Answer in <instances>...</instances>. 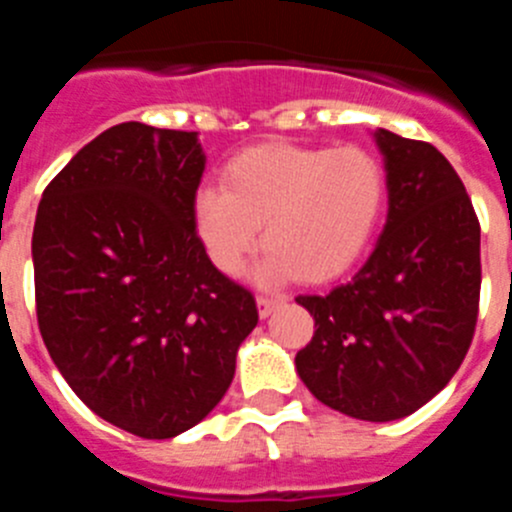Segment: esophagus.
<instances>
[{
	"label": "esophagus",
	"mask_w": 512,
	"mask_h": 512,
	"mask_svg": "<svg viewBox=\"0 0 512 512\" xmlns=\"http://www.w3.org/2000/svg\"><path fill=\"white\" fill-rule=\"evenodd\" d=\"M256 305H259L261 318H269L271 312L284 305V297H264V295H261L259 300H256Z\"/></svg>",
	"instance_id": "34e87169"
}]
</instances>
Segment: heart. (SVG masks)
<instances>
[{
  "instance_id": "obj_1",
  "label": "heart",
  "mask_w": 512,
  "mask_h": 512,
  "mask_svg": "<svg viewBox=\"0 0 512 512\" xmlns=\"http://www.w3.org/2000/svg\"><path fill=\"white\" fill-rule=\"evenodd\" d=\"M223 189L194 194V230L217 271L235 277L261 243L256 279L328 282L361 259L379 228L387 179L364 148L266 143L235 156Z\"/></svg>"
}]
</instances>
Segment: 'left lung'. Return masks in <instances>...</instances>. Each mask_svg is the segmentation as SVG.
I'll return each instance as SVG.
<instances>
[{
    "label": "left lung",
    "mask_w": 512,
    "mask_h": 512,
    "mask_svg": "<svg viewBox=\"0 0 512 512\" xmlns=\"http://www.w3.org/2000/svg\"><path fill=\"white\" fill-rule=\"evenodd\" d=\"M387 179V223L354 277L300 295L315 336L295 356L307 390L356 420L387 423L449 384L474 336L479 223L454 166L423 140L372 133Z\"/></svg>",
    "instance_id": "left-lung-1"
}]
</instances>
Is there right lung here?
<instances>
[{"mask_svg":"<svg viewBox=\"0 0 512 512\" xmlns=\"http://www.w3.org/2000/svg\"><path fill=\"white\" fill-rule=\"evenodd\" d=\"M205 164L197 133L120 122L58 171L35 215L45 348L89 410L140 438L205 420L259 323L194 230Z\"/></svg>","mask_w":512,"mask_h":512,"instance_id":"obj_1","label":"right lung"}]
</instances>
